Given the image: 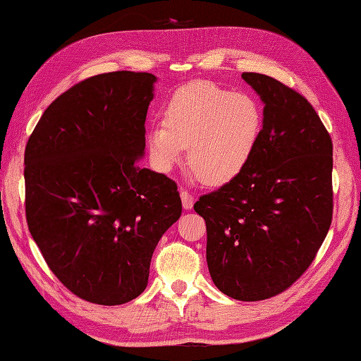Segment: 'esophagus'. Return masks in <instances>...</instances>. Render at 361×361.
I'll use <instances>...</instances> for the list:
<instances>
[{"instance_id":"obj_1","label":"esophagus","mask_w":361,"mask_h":361,"mask_svg":"<svg viewBox=\"0 0 361 361\" xmlns=\"http://www.w3.org/2000/svg\"><path fill=\"white\" fill-rule=\"evenodd\" d=\"M180 200H182V207L185 210H190L191 207H193L195 197H193V195L188 193V191H185V190L180 191Z\"/></svg>"}]
</instances>
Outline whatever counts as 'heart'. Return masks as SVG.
I'll list each match as a JSON object with an SVG mask.
<instances>
[{
    "instance_id": "heart-1",
    "label": "heart",
    "mask_w": 361,
    "mask_h": 361,
    "mask_svg": "<svg viewBox=\"0 0 361 361\" xmlns=\"http://www.w3.org/2000/svg\"><path fill=\"white\" fill-rule=\"evenodd\" d=\"M152 124L148 148L160 170H170L188 146V166L209 185H221L245 171L263 134L264 110L245 92L193 82L176 92Z\"/></svg>"
}]
</instances>
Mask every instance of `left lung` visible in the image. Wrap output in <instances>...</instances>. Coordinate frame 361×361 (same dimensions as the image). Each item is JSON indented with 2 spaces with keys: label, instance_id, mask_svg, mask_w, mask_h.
Instances as JSON below:
<instances>
[{
  "label": "left lung",
  "instance_id": "obj_1",
  "mask_svg": "<svg viewBox=\"0 0 361 361\" xmlns=\"http://www.w3.org/2000/svg\"><path fill=\"white\" fill-rule=\"evenodd\" d=\"M263 101V134L237 178L200 197L207 264L237 300L285 291L314 260L332 223V138L310 102L260 73H243Z\"/></svg>",
  "mask_w": 361,
  "mask_h": 361
}]
</instances>
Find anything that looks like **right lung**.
<instances>
[{"label":"right lung","instance_id":"1","mask_svg":"<svg viewBox=\"0 0 361 361\" xmlns=\"http://www.w3.org/2000/svg\"><path fill=\"white\" fill-rule=\"evenodd\" d=\"M151 73L88 78L51 102L25 151L26 219L49 269L78 298L120 305L148 285L178 221V185L142 168Z\"/></svg>","mask_w":361,"mask_h":361}]
</instances>
